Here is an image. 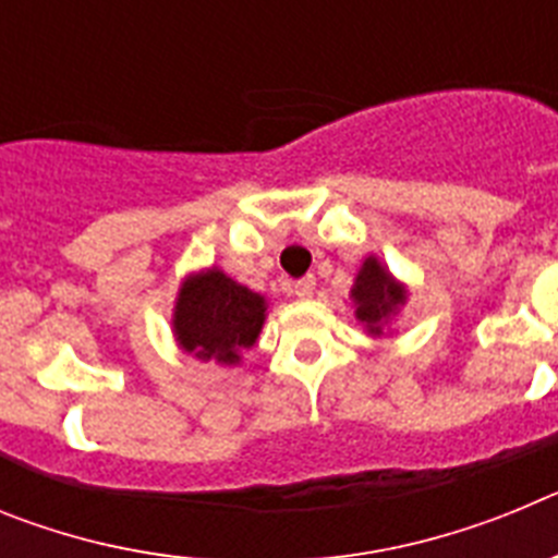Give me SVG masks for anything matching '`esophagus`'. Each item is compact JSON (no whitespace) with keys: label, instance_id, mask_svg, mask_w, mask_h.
Segmentation results:
<instances>
[{"label":"esophagus","instance_id":"1","mask_svg":"<svg viewBox=\"0 0 558 558\" xmlns=\"http://www.w3.org/2000/svg\"><path fill=\"white\" fill-rule=\"evenodd\" d=\"M315 290V276H304V279H299V282L293 284V293L299 295V299H310Z\"/></svg>","mask_w":558,"mask_h":558}]
</instances>
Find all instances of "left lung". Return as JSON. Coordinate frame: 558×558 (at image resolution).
Returning a JSON list of instances; mask_svg holds the SVG:
<instances>
[{
	"label": "left lung",
	"instance_id": "obj_1",
	"mask_svg": "<svg viewBox=\"0 0 558 558\" xmlns=\"http://www.w3.org/2000/svg\"><path fill=\"white\" fill-rule=\"evenodd\" d=\"M405 284L397 282L377 256H366V263L360 265L357 276H354L352 302L354 315H357V322L366 324L368 335H377L379 338L386 324L405 304Z\"/></svg>",
	"mask_w": 558,
	"mask_h": 558
}]
</instances>
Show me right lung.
I'll return each mask as SVG.
<instances>
[{"instance_id": "right-lung-1", "label": "right lung", "mask_w": 558, "mask_h": 558, "mask_svg": "<svg viewBox=\"0 0 558 558\" xmlns=\"http://www.w3.org/2000/svg\"><path fill=\"white\" fill-rule=\"evenodd\" d=\"M265 310V295L234 282L220 268H206L181 284L172 335L186 354L234 366L263 332Z\"/></svg>"}]
</instances>
